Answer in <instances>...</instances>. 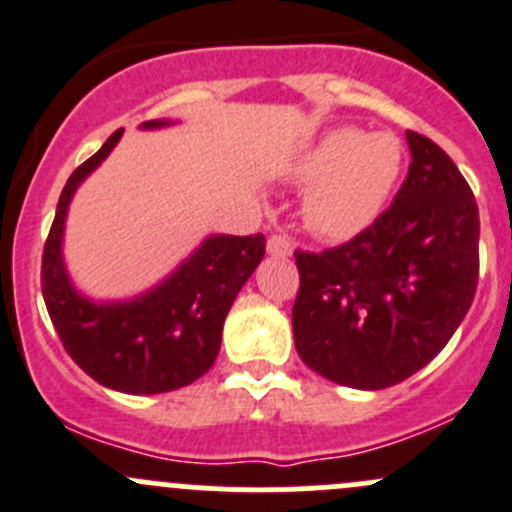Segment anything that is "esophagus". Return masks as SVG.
Here are the masks:
<instances>
[{
  "instance_id": "obj_1",
  "label": "esophagus",
  "mask_w": 512,
  "mask_h": 512,
  "mask_svg": "<svg viewBox=\"0 0 512 512\" xmlns=\"http://www.w3.org/2000/svg\"><path fill=\"white\" fill-rule=\"evenodd\" d=\"M267 252H270L272 257H287L292 252V240L285 235H272L270 240H267Z\"/></svg>"
}]
</instances>
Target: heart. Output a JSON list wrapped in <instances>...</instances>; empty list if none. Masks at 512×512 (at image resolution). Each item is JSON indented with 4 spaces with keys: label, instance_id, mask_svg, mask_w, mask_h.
<instances>
[{
    "label": "heart",
    "instance_id": "obj_1",
    "mask_svg": "<svg viewBox=\"0 0 512 512\" xmlns=\"http://www.w3.org/2000/svg\"><path fill=\"white\" fill-rule=\"evenodd\" d=\"M400 170L398 137L365 135L355 127L327 132L297 162V177L312 185L307 222L327 237L362 230L385 205Z\"/></svg>",
    "mask_w": 512,
    "mask_h": 512
}]
</instances>
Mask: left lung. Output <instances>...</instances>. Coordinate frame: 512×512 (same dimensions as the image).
<instances>
[{
    "mask_svg": "<svg viewBox=\"0 0 512 512\" xmlns=\"http://www.w3.org/2000/svg\"><path fill=\"white\" fill-rule=\"evenodd\" d=\"M408 147V177L370 227L330 250H295V347L347 388H390L428 365L478 287L473 190L433 140L408 130Z\"/></svg>",
    "mask_w": 512,
    "mask_h": 512,
    "instance_id": "obj_1",
    "label": "left lung"
}]
</instances>
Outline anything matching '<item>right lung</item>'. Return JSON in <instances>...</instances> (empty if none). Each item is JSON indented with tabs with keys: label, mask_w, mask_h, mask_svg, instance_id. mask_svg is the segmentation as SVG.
Masks as SVG:
<instances>
[{
	"label": "right lung",
	"mask_w": 512,
	"mask_h": 512,
	"mask_svg": "<svg viewBox=\"0 0 512 512\" xmlns=\"http://www.w3.org/2000/svg\"><path fill=\"white\" fill-rule=\"evenodd\" d=\"M165 124L170 122L152 119L142 127ZM119 137L122 130L82 162L59 195L42 252V295L64 350L92 380L130 395L170 393L212 367L227 312L265 257V237L210 235L165 282L135 300L92 302L79 295L62 260L67 207Z\"/></svg>",
	"instance_id": "1"
}]
</instances>
